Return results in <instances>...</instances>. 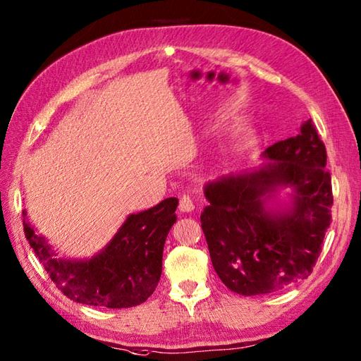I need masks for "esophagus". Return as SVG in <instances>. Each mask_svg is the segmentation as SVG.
<instances>
[{
    "instance_id": "obj_1",
    "label": "esophagus",
    "mask_w": 361,
    "mask_h": 361,
    "mask_svg": "<svg viewBox=\"0 0 361 361\" xmlns=\"http://www.w3.org/2000/svg\"><path fill=\"white\" fill-rule=\"evenodd\" d=\"M194 208H195V204H194L192 195L183 194L180 197V211L181 212H190V211H194Z\"/></svg>"
}]
</instances>
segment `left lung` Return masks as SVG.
<instances>
[{"instance_id":"left-lung-1","label":"left lung","mask_w":361,"mask_h":361,"mask_svg":"<svg viewBox=\"0 0 361 361\" xmlns=\"http://www.w3.org/2000/svg\"><path fill=\"white\" fill-rule=\"evenodd\" d=\"M264 158L271 161L259 171L204 186L209 204L200 221L212 267L243 296L276 293L307 279L332 219L327 153L312 119L299 135L270 145ZM279 187L294 189L292 204L273 212L266 202Z\"/></svg>"}]
</instances>
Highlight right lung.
I'll use <instances>...</instances> for the list:
<instances>
[{
  "label": "right lung",
  "mask_w": 361,
  "mask_h": 361,
  "mask_svg": "<svg viewBox=\"0 0 361 361\" xmlns=\"http://www.w3.org/2000/svg\"><path fill=\"white\" fill-rule=\"evenodd\" d=\"M175 197L132 214L106 247L87 260L57 259L44 237L35 233L23 211L25 235L46 273L75 302L106 309H127L144 302L163 270L166 237L176 221Z\"/></svg>",
  "instance_id": "obj_1"
}]
</instances>
